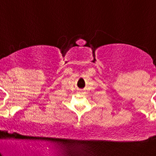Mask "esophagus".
<instances>
[{
    "mask_svg": "<svg viewBox=\"0 0 156 156\" xmlns=\"http://www.w3.org/2000/svg\"><path fill=\"white\" fill-rule=\"evenodd\" d=\"M79 93H81V94H83V93H84V92H83V91H82V90H81V91H79Z\"/></svg>",
    "mask_w": 156,
    "mask_h": 156,
    "instance_id": "esophagus-1",
    "label": "esophagus"
}]
</instances>
